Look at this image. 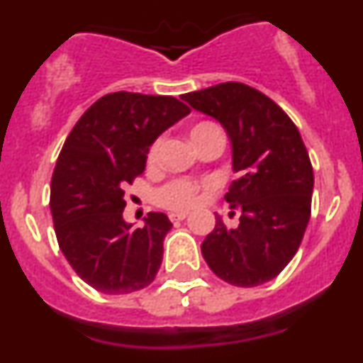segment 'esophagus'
Listing matches in <instances>:
<instances>
[{
	"label": "esophagus",
	"instance_id": "obj_1",
	"mask_svg": "<svg viewBox=\"0 0 363 363\" xmlns=\"http://www.w3.org/2000/svg\"><path fill=\"white\" fill-rule=\"evenodd\" d=\"M188 218V212H170V221H174V223H177V221H182V219H186Z\"/></svg>",
	"mask_w": 363,
	"mask_h": 363
}]
</instances>
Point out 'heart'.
I'll use <instances>...</instances> for the list:
<instances>
[{"label": "heart", "instance_id": "obj_1", "mask_svg": "<svg viewBox=\"0 0 363 363\" xmlns=\"http://www.w3.org/2000/svg\"><path fill=\"white\" fill-rule=\"evenodd\" d=\"M219 130L214 123H199L191 128V137L202 135L205 131ZM158 155V144H155L149 151V160H155ZM160 202L172 208H186L191 207L196 202V186H193L188 181H174L164 186L160 191Z\"/></svg>", "mask_w": 363, "mask_h": 363}]
</instances>
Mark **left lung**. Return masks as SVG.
Listing matches in <instances>:
<instances>
[{"label":"left lung","instance_id":"obj_1","mask_svg":"<svg viewBox=\"0 0 363 363\" xmlns=\"http://www.w3.org/2000/svg\"><path fill=\"white\" fill-rule=\"evenodd\" d=\"M182 100L225 128L232 170L225 200L242 211L239 226H216L202 255L219 279L251 288L274 279L295 256L311 218L313 167L302 137L279 105L240 82L182 94Z\"/></svg>","mask_w":363,"mask_h":363}]
</instances>
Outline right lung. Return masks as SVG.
<instances>
[{
    "label": "right lung",
    "mask_w": 363,
    "mask_h": 363,
    "mask_svg": "<svg viewBox=\"0 0 363 363\" xmlns=\"http://www.w3.org/2000/svg\"><path fill=\"white\" fill-rule=\"evenodd\" d=\"M188 113L172 96L119 91L91 105L65 140L50 212L65 258L94 290L124 295L155 281L172 223L163 212H149L144 228L124 221V186L144 174L156 138Z\"/></svg>",
    "instance_id": "obj_1"
}]
</instances>
